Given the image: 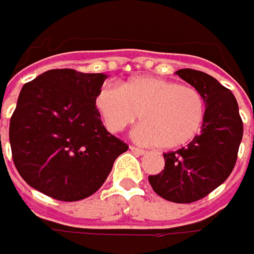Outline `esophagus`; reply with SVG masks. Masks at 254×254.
Segmentation results:
<instances>
[{"label":"esophagus","mask_w":254,"mask_h":254,"mask_svg":"<svg viewBox=\"0 0 254 254\" xmlns=\"http://www.w3.org/2000/svg\"><path fill=\"white\" fill-rule=\"evenodd\" d=\"M129 149H130V150H132L133 153L140 154V156H142V154L146 153V150H143V149H139V147H136V146H130Z\"/></svg>","instance_id":"1"}]
</instances>
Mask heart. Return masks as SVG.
<instances>
[{"label":"heart","instance_id":"heart-1","mask_svg":"<svg viewBox=\"0 0 254 254\" xmlns=\"http://www.w3.org/2000/svg\"><path fill=\"white\" fill-rule=\"evenodd\" d=\"M95 108L108 130L118 133L140 118L136 137L160 149H177L195 140L205 124L206 101L191 85L160 77H133L97 91Z\"/></svg>","mask_w":254,"mask_h":254}]
</instances>
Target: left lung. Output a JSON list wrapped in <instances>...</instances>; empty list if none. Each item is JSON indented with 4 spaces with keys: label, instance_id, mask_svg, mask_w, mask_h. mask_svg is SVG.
I'll list each match as a JSON object with an SVG mask.
<instances>
[{
    "label": "left lung",
    "instance_id": "left-lung-1",
    "mask_svg": "<svg viewBox=\"0 0 254 254\" xmlns=\"http://www.w3.org/2000/svg\"><path fill=\"white\" fill-rule=\"evenodd\" d=\"M177 74L202 92L205 124L195 140L163 154L164 170L150 176L149 183L164 199L188 204L208 195L229 177L238 159L243 122L235 95L212 75L192 68H181Z\"/></svg>",
    "mask_w": 254,
    "mask_h": 254
}]
</instances>
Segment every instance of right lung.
<instances>
[{
  "instance_id": "right-lung-1",
  "label": "right lung",
  "mask_w": 254,
  "mask_h": 254,
  "mask_svg": "<svg viewBox=\"0 0 254 254\" xmlns=\"http://www.w3.org/2000/svg\"><path fill=\"white\" fill-rule=\"evenodd\" d=\"M108 75L49 70L26 83L9 122L18 173L59 201H78L104 184L127 144L111 135L95 108Z\"/></svg>"
}]
</instances>
